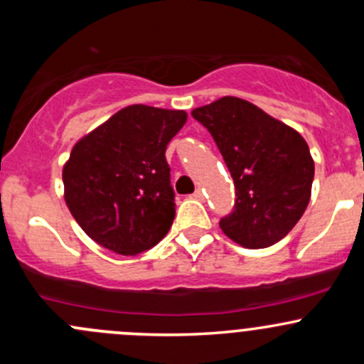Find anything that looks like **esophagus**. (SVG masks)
Wrapping results in <instances>:
<instances>
[{
	"instance_id": "34e87169",
	"label": "esophagus",
	"mask_w": 364,
	"mask_h": 364,
	"mask_svg": "<svg viewBox=\"0 0 364 364\" xmlns=\"http://www.w3.org/2000/svg\"><path fill=\"white\" fill-rule=\"evenodd\" d=\"M193 199H197V200H203L204 199V193H203V190H200V188H197L196 190V192H193Z\"/></svg>"
}]
</instances>
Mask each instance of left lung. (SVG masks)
Here are the masks:
<instances>
[{
	"label": "left lung",
	"mask_w": 364,
	"mask_h": 364,
	"mask_svg": "<svg viewBox=\"0 0 364 364\" xmlns=\"http://www.w3.org/2000/svg\"><path fill=\"white\" fill-rule=\"evenodd\" d=\"M215 139L236 186L220 229L250 250L284 240L310 203L315 165L306 141L243 98L223 97L192 111Z\"/></svg>",
	"instance_id": "left-lung-1"
}]
</instances>
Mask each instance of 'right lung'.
<instances>
[{
	"instance_id": "1",
	"label": "right lung",
	"mask_w": 364,
	"mask_h": 364,
	"mask_svg": "<svg viewBox=\"0 0 364 364\" xmlns=\"http://www.w3.org/2000/svg\"><path fill=\"white\" fill-rule=\"evenodd\" d=\"M186 117L128 105L75 142L63 165L65 203L95 243L137 255L168 232L176 203L165 149Z\"/></svg>"
}]
</instances>
